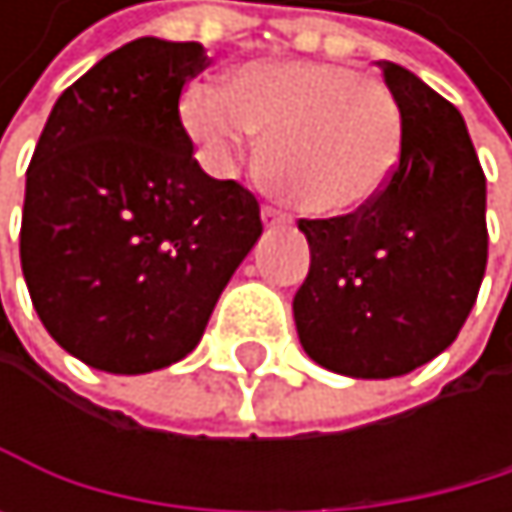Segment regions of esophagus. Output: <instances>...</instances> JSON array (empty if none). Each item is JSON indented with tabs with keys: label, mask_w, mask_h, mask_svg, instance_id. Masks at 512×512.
<instances>
[{
	"label": "esophagus",
	"mask_w": 512,
	"mask_h": 512,
	"mask_svg": "<svg viewBox=\"0 0 512 512\" xmlns=\"http://www.w3.org/2000/svg\"><path fill=\"white\" fill-rule=\"evenodd\" d=\"M261 218H264L267 227H282V224H288V214H285L282 208H276V205H264V208H261Z\"/></svg>",
	"instance_id": "1"
}]
</instances>
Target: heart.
Returning a JSON list of instances; mask_svg holds the SVG:
<instances>
[{"label":"heart","instance_id":"heart-1","mask_svg":"<svg viewBox=\"0 0 512 512\" xmlns=\"http://www.w3.org/2000/svg\"><path fill=\"white\" fill-rule=\"evenodd\" d=\"M181 113L218 168L245 153L261 131L267 178L313 218H347L368 208L402 159L396 94L341 64H245L227 91L193 85Z\"/></svg>","mask_w":512,"mask_h":512}]
</instances>
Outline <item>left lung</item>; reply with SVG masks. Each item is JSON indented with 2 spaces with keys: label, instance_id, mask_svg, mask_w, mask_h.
<instances>
[{
  "label": "left lung",
  "instance_id": "obj_1",
  "mask_svg": "<svg viewBox=\"0 0 512 512\" xmlns=\"http://www.w3.org/2000/svg\"><path fill=\"white\" fill-rule=\"evenodd\" d=\"M378 67L402 110L393 181L347 218L298 221L310 242L298 338L347 378H396L436 359L467 322L488 261L485 174L461 113L405 67Z\"/></svg>",
  "mask_w": 512,
  "mask_h": 512
}]
</instances>
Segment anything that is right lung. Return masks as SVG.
I'll return each mask as SVG.
<instances>
[{
    "label": "right lung",
    "mask_w": 512,
    "mask_h": 512,
    "mask_svg": "<svg viewBox=\"0 0 512 512\" xmlns=\"http://www.w3.org/2000/svg\"><path fill=\"white\" fill-rule=\"evenodd\" d=\"M199 42L134 39L61 97L27 168L21 267L51 338L91 368L147 375L196 350L264 233L261 205L193 159L184 85Z\"/></svg>",
    "instance_id": "obj_1"
}]
</instances>
